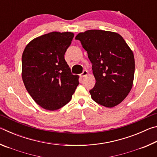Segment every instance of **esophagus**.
I'll return each instance as SVG.
<instances>
[{"mask_svg":"<svg viewBox=\"0 0 157 157\" xmlns=\"http://www.w3.org/2000/svg\"><path fill=\"white\" fill-rule=\"evenodd\" d=\"M87 74H88V71H87L86 70H84L83 72H82V73L80 74V76L82 77V78H84V77L87 75Z\"/></svg>","mask_w":157,"mask_h":157,"instance_id":"esophagus-1","label":"esophagus"}]
</instances>
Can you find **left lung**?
Here are the masks:
<instances>
[{
    "mask_svg": "<svg viewBox=\"0 0 157 157\" xmlns=\"http://www.w3.org/2000/svg\"><path fill=\"white\" fill-rule=\"evenodd\" d=\"M87 52L92 63L95 84L89 91L92 99L100 105L113 107L127 97L134 80L133 52L120 34L91 30L75 36Z\"/></svg>",
    "mask_w": 157,
    "mask_h": 157,
    "instance_id": "1",
    "label": "left lung"
}]
</instances>
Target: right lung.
Wrapping results in <instances>:
<instances>
[{"instance_id":"add662e5","label":"right lung","mask_w":157,"mask_h":157,"mask_svg":"<svg viewBox=\"0 0 157 157\" xmlns=\"http://www.w3.org/2000/svg\"><path fill=\"white\" fill-rule=\"evenodd\" d=\"M74 34L52 32L31 41L22 55V78L29 94L45 109L54 111L71 100L79 84L64 59Z\"/></svg>"}]
</instances>
